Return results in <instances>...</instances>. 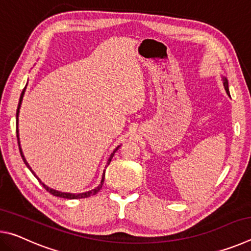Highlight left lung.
<instances>
[{
	"label": "left lung",
	"mask_w": 251,
	"mask_h": 251,
	"mask_svg": "<svg viewBox=\"0 0 251 251\" xmlns=\"http://www.w3.org/2000/svg\"><path fill=\"white\" fill-rule=\"evenodd\" d=\"M224 86H225V90H226L227 94L229 95V90H228V80L226 78H224ZM230 96V95H229Z\"/></svg>",
	"instance_id": "8db88e82"
}]
</instances>
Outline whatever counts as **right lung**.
I'll return each instance as SVG.
<instances>
[{
  "instance_id": "right-lung-1",
  "label": "right lung",
  "mask_w": 251,
  "mask_h": 251,
  "mask_svg": "<svg viewBox=\"0 0 251 251\" xmlns=\"http://www.w3.org/2000/svg\"><path fill=\"white\" fill-rule=\"evenodd\" d=\"M24 92H25V88H24V90H23L22 94H21V97H20V101H19V106H18V109H16V121H18V123H16V124H19V113H20V107H21V104H22V100H23V96H24ZM16 137H18V143H19V147H20V152H21V156H22V158H23V161H24V163H25V165H26V166L28 167L29 171L32 172L33 175L37 178V176L35 175V174H34V172H33L32 169H31V167H29V165L27 164L26 159L24 158V155H23V152H22V150H21V146H20V138H19V127H16ZM118 147H120V146H118ZM118 147L116 148L115 151H114L113 154L110 155L109 159H108V161H107V166H108V165H109L110 160H112V158H113L114 154H115L116 151L118 150ZM37 179H39V178H37ZM104 179H105V172H104V175H103V177H101L100 185H99V187H97V188H95V189L91 190V192L83 193V194H77V195H76V194H67V193H61V192H57V190H54V189H50V188H49V187H48V186H45V185L43 184V182H42L40 179H39V181L41 182L42 185H43L44 188H45L46 190H48L49 193H50V194L53 195V196L61 197V198H66V199H79V198H87V197H91V196H94V195H96V194L99 193L100 190L101 186H103V184H104Z\"/></svg>"
}]
</instances>
